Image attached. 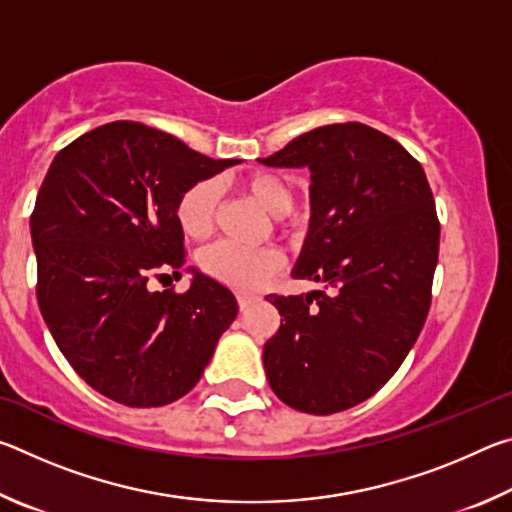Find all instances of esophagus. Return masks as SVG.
<instances>
[{"mask_svg":"<svg viewBox=\"0 0 512 512\" xmlns=\"http://www.w3.org/2000/svg\"><path fill=\"white\" fill-rule=\"evenodd\" d=\"M255 300H257V296H253V293H237V302H239V309L241 311L248 309Z\"/></svg>","mask_w":512,"mask_h":512,"instance_id":"1","label":"esophagus"}]
</instances>
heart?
Listing matches in <instances>:
<instances>
[{"label": "heart", "mask_w": 512, "mask_h": 512, "mask_svg": "<svg viewBox=\"0 0 512 512\" xmlns=\"http://www.w3.org/2000/svg\"><path fill=\"white\" fill-rule=\"evenodd\" d=\"M244 189L264 207V210L282 219L293 212L296 194L289 180L273 171L250 173L244 180ZM221 189L216 180H198L189 185L176 203V221L180 230L192 239H203L212 232L216 210H219ZM203 271L228 284L232 289L250 291L257 289L268 275H273L282 266V255L275 248H244L230 241H219L210 246L201 257Z\"/></svg>", "instance_id": "1"}]
</instances>
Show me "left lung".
Returning a JSON list of instances; mask_svg holds the SVG:
<instances>
[{"mask_svg":"<svg viewBox=\"0 0 512 512\" xmlns=\"http://www.w3.org/2000/svg\"><path fill=\"white\" fill-rule=\"evenodd\" d=\"M311 171V219L293 268L325 284L266 296L282 316L264 345L273 393L329 415L375 395L418 341L431 305L440 223L422 164L366 124L320 126L259 158Z\"/></svg>","mask_w":512,"mask_h":512,"instance_id":"obj_1","label":"left lung"}]
</instances>
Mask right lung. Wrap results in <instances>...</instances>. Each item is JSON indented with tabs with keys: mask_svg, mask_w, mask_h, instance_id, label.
Returning <instances> with one entry per match:
<instances>
[{
	"mask_svg": "<svg viewBox=\"0 0 512 512\" xmlns=\"http://www.w3.org/2000/svg\"><path fill=\"white\" fill-rule=\"evenodd\" d=\"M239 160H212L137 121H112L60 151L31 214L42 318L81 379L151 409L198 384L237 300L194 271L185 293L151 277L185 264L178 196Z\"/></svg>",
	"mask_w": 512,
	"mask_h": 512,
	"instance_id": "1",
	"label": "right lung"
}]
</instances>
